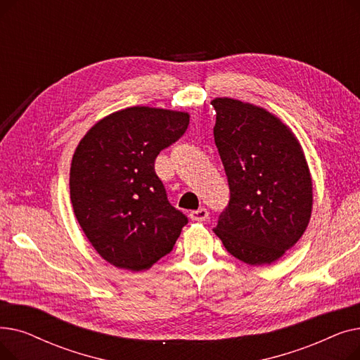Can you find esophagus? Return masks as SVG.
Here are the masks:
<instances>
[{
  "label": "esophagus",
  "instance_id": "34e87169",
  "mask_svg": "<svg viewBox=\"0 0 360 360\" xmlns=\"http://www.w3.org/2000/svg\"><path fill=\"white\" fill-rule=\"evenodd\" d=\"M190 217L194 221H205L207 219H209V212H207V209H204V207H201V209H198V210H193L190 213Z\"/></svg>",
  "mask_w": 360,
  "mask_h": 360
}]
</instances>
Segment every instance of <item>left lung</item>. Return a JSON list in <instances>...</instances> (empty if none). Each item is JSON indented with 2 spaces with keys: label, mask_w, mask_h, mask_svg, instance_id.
Masks as SVG:
<instances>
[{
  "label": "left lung",
  "mask_w": 360,
  "mask_h": 360,
  "mask_svg": "<svg viewBox=\"0 0 360 360\" xmlns=\"http://www.w3.org/2000/svg\"><path fill=\"white\" fill-rule=\"evenodd\" d=\"M214 143L231 190L213 229L235 258L261 266L278 259L304 235L312 181L300 144L266 109L219 98Z\"/></svg>",
  "instance_id": "obj_1"
}]
</instances>
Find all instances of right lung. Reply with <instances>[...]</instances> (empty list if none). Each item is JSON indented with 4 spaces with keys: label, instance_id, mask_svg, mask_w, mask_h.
I'll list each match as a JSON object with an SVG mask.
<instances>
[{
    "label": "right lung",
    "instance_id": "add662e5",
    "mask_svg": "<svg viewBox=\"0 0 360 360\" xmlns=\"http://www.w3.org/2000/svg\"><path fill=\"white\" fill-rule=\"evenodd\" d=\"M188 124L185 112L127 108L91 127L75 148L70 170L74 214L112 266L147 270L174 250L188 217L169 202L155 160Z\"/></svg>",
    "mask_w": 360,
    "mask_h": 360
}]
</instances>
